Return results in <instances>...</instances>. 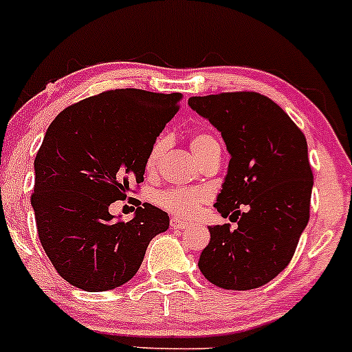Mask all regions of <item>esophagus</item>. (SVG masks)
Returning a JSON list of instances; mask_svg holds the SVG:
<instances>
[{"label": "esophagus", "instance_id": "1", "mask_svg": "<svg viewBox=\"0 0 352 352\" xmlns=\"http://www.w3.org/2000/svg\"><path fill=\"white\" fill-rule=\"evenodd\" d=\"M169 226L171 229H177V231H184V229H189V224L188 223H183V221L173 218L171 223H169Z\"/></svg>", "mask_w": 352, "mask_h": 352}]
</instances>
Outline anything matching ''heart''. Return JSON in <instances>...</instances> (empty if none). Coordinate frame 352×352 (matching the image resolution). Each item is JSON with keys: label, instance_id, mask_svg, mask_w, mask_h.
<instances>
[{"label": "heart", "instance_id": "obj_1", "mask_svg": "<svg viewBox=\"0 0 352 352\" xmlns=\"http://www.w3.org/2000/svg\"><path fill=\"white\" fill-rule=\"evenodd\" d=\"M218 141L211 136V134L206 133H197L191 138V148L195 151L197 160L208 151L211 146H214ZM166 148L164 140H157L155 144H153L151 151H149L148 161H146V168L148 171H153L156 168L157 160L163 155ZM206 192L199 191V189H166V191H161L156 195V203L157 206H161L166 211L173 212V214L179 216V218L189 219L192 216H196V212L199 211V208L203 206L204 201H206Z\"/></svg>", "mask_w": 352, "mask_h": 352}]
</instances>
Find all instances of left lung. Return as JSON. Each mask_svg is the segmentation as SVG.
Here are the masks:
<instances>
[{"label":"left lung","mask_w":352,"mask_h":352,"mask_svg":"<svg viewBox=\"0 0 352 352\" xmlns=\"http://www.w3.org/2000/svg\"><path fill=\"white\" fill-rule=\"evenodd\" d=\"M188 104L226 143L231 160L214 206L223 218L238 221L236 229L209 226L211 239L197 266L223 289H254L289 264L309 221L313 171L306 138L259 93L192 96Z\"/></svg>","instance_id":"obj_1"}]
</instances>
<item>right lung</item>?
<instances>
[{
  "instance_id": "right-lung-1",
  "label": "right lung",
  "mask_w": 352,
  "mask_h": 352,
  "mask_svg": "<svg viewBox=\"0 0 352 352\" xmlns=\"http://www.w3.org/2000/svg\"><path fill=\"white\" fill-rule=\"evenodd\" d=\"M181 93L111 89L54 118L34 160V209L41 246L58 274L82 291L123 286L149 241L169 228L144 203L124 223L109 212L129 184L143 183L149 151L179 109Z\"/></svg>"
}]
</instances>
